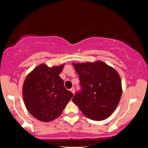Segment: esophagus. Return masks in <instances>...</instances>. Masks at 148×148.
I'll return each mask as SVG.
<instances>
[{"mask_svg": "<svg viewBox=\"0 0 148 148\" xmlns=\"http://www.w3.org/2000/svg\"><path fill=\"white\" fill-rule=\"evenodd\" d=\"M70 91H71L72 92V93L74 95V93H75V89H74V87H72V88L70 89Z\"/></svg>", "mask_w": 148, "mask_h": 148, "instance_id": "obj_1", "label": "esophagus"}]
</instances>
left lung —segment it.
<instances>
[{
    "label": "left lung",
    "instance_id": "left-lung-1",
    "mask_svg": "<svg viewBox=\"0 0 148 148\" xmlns=\"http://www.w3.org/2000/svg\"><path fill=\"white\" fill-rule=\"evenodd\" d=\"M81 90L72 99L85 116L95 121L113 113L122 94L121 78L112 67L102 61L73 63Z\"/></svg>",
    "mask_w": 148,
    "mask_h": 148
}]
</instances>
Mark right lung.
Returning <instances> with one entry per match:
<instances>
[{
  "mask_svg": "<svg viewBox=\"0 0 148 148\" xmlns=\"http://www.w3.org/2000/svg\"><path fill=\"white\" fill-rule=\"evenodd\" d=\"M64 64L49 68L42 64L27 75L23 86L26 108L35 118L51 121L61 114L74 95L59 76Z\"/></svg>",
  "mask_w": 148,
  "mask_h": 148,
  "instance_id": "right-lung-1",
  "label": "right lung"
}]
</instances>
